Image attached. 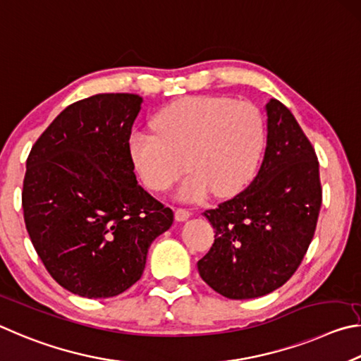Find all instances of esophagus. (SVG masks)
I'll return each mask as SVG.
<instances>
[{
  "instance_id": "obj_1",
  "label": "esophagus",
  "mask_w": 361,
  "mask_h": 361,
  "mask_svg": "<svg viewBox=\"0 0 361 361\" xmlns=\"http://www.w3.org/2000/svg\"><path fill=\"white\" fill-rule=\"evenodd\" d=\"M190 216H192L190 211L182 209V207H177V209L174 211V217H176L177 222H185V220L190 217Z\"/></svg>"
}]
</instances>
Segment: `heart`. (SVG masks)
I'll list each match as a JSON object with an SVG mask.
<instances>
[{"instance_id":"heart-1","label":"heart","mask_w":361,"mask_h":361,"mask_svg":"<svg viewBox=\"0 0 361 361\" xmlns=\"http://www.w3.org/2000/svg\"><path fill=\"white\" fill-rule=\"evenodd\" d=\"M155 131H133L128 149L133 168L152 192H164L187 168L180 200L233 197L254 179L267 126L250 103L225 97H185L164 106L152 120Z\"/></svg>"}]
</instances>
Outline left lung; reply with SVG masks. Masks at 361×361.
Wrapping results in <instances>:
<instances>
[{
    "label": "left lung",
    "mask_w": 361,
    "mask_h": 361,
    "mask_svg": "<svg viewBox=\"0 0 361 361\" xmlns=\"http://www.w3.org/2000/svg\"><path fill=\"white\" fill-rule=\"evenodd\" d=\"M268 137L260 171L244 192L204 212L216 230L198 262L201 279L230 300L282 287L301 264L322 206L317 155L281 101L267 106Z\"/></svg>",
    "instance_id": "left-lung-1"
}]
</instances>
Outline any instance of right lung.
Wrapping results in <instances>:
<instances>
[{
  "label": "right lung",
  "mask_w": 361,
  "mask_h": 361,
  "mask_svg": "<svg viewBox=\"0 0 361 361\" xmlns=\"http://www.w3.org/2000/svg\"><path fill=\"white\" fill-rule=\"evenodd\" d=\"M142 98L101 93L68 106L35 142L22 207L50 276L85 298H109L141 279L150 244L174 214L137 184L128 136Z\"/></svg>",
  "instance_id": "1"
}]
</instances>
